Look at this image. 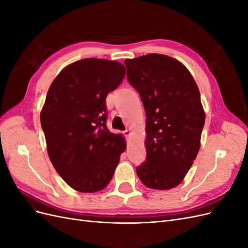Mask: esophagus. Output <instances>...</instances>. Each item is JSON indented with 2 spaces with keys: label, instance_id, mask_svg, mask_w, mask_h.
Returning a JSON list of instances; mask_svg holds the SVG:
<instances>
[{
  "label": "esophagus",
  "instance_id": "34e87169",
  "mask_svg": "<svg viewBox=\"0 0 248 248\" xmlns=\"http://www.w3.org/2000/svg\"><path fill=\"white\" fill-rule=\"evenodd\" d=\"M124 136H125L126 138H129V137L131 136V131H130V129H127V130H125V131H124Z\"/></svg>",
  "mask_w": 248,
  "mask_h": 248
}]
</instances>
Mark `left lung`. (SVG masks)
Segmentation results:
<instances>
[{
	"label": "left lung",
	"mask_w": 248,
	"mask_h": 248,
	"mask_svg": "<svg viewBox=\"0 0 248 248\" xmlns=\"http://www.w3.org/2000/svg\"><path fill=\"white\" fill-rule=\"evenodd\" d=\"M127 78L146 111L147 159L137 168L149 188H174L197 158L205 124L199 88L188 69L166 55L126 59Z\"/></svg>",
	"instance_id": "obj_1"
}]
</instances>
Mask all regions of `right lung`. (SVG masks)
Segmentation results:
<instances>
[{"mask_svg":"<svg viewBox=\"0 0 248 248\" xmlns=\"http://www.w3.org/2000/svg\"><path fill=\"white\" fill-rule=\"evenodd\" d=\"M125 72L117 61L82 59L66 66L48 89L40 114L47 153L74 190L106 188L126 150L124 137L110 132L106 124V98Z\"/></svg>","mask_w":248,"mask_h":248,"instance_id":"1","label":"right lung"}]
</instances>
